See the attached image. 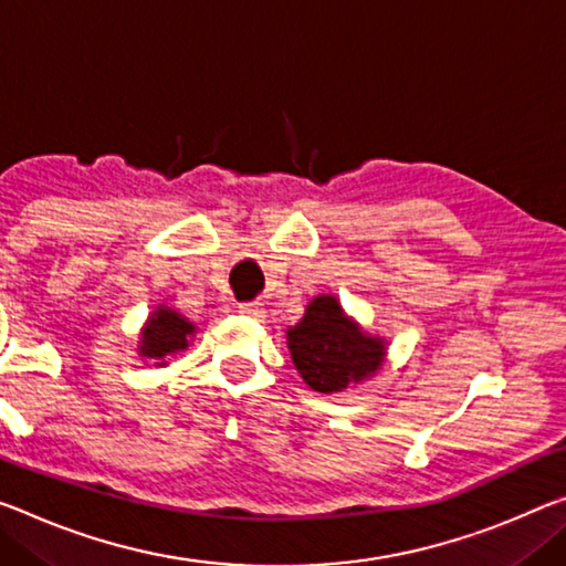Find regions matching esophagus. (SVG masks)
I'll use <instances>...</instances> for the list:
<instances>
[{
    "label": "esophagus",
    "instance_id": "34e87169",
    "mask_svg": "<svg viewBox=\"0 0 566 566\" xmlns=\"http://www.w3.org/2000/svg\"><path fill=\"white\" fill-rule=\"evenodd\" d=\"M239 312L244 317H251V319H264L266 317V312H264V307L259 302H244V304H239Z\"/></svg>",
    "mask_w": 566,
    "mask_h": 566
}]
</instances>
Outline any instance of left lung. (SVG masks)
<instances>
[{
    "mask_svg": "<svg viewBox=\"0 0 566 566\" xmlns=\"http://www.w3.org/2000/svg\"><path fill=\"white\" fill-rule=\"evenodd\" d=\"M286 345L302 380L325 396L370 378L385 360V339L365 335L332 294L307 304L304 317L286 329Z\"/></svg>",
    "mask_w": 566,
    "mask_h": 566,
    "instance_id": "obj_1",
    "label": "left lung"
}]
</instances>
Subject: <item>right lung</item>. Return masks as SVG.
Returning a JSON list of instances; mask_svg holds the SVG:
<instances>
[{
	"instance_id": "obj_1",
	"label": "right lung",
	"mask_w": 566,
	"mask_h": 566,
	"mask_svg": "<svg viewBox=\"0 0 566 566\" xmlns=\"http://www.w3.org/2000/svg\"><path fill=\"white\" fill-rule=\"evenodd\" d=\"M193 332L196 327L184 315L160 304L154 315L148 317L146 327L140 329L138 353L140 357L154 360L156 367H164L168 355L181 353V349L188 347V339H191Z\"/></svg>"
}]
</instances>
